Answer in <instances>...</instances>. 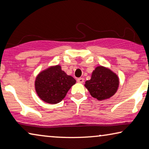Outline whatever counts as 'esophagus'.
Masks as SVG:
<instances>
[{"label": "esophagus", "mask_w": 149, "mask_h": 149, "mask_svg": "<svg viewBox=\"0 0 149 149\" xmlns=\"http://www.w3.org/2000/svg\"><path fill=\"white\" fill-rule=\"evenodd\" d=\"M77 81L78 82V83H80V84H82L84 83V79L82 78V77H79V78H78L77 79Z\"/></svg>", "instance_id": "34e87169"}]
</instances>
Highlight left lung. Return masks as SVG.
Instances as JSON below:
<instances>
[{"label": "left lung", "mask_w": 149, "mask_h": 149, "mask_svg": "<svg viewBox=\"0 0 149 149\" xmlns=\"http://www.w3.org/2000/svg\"><path fill=\"white\" fill-rule=\"evenodd\" d=\"M117 75L109 69L98 66L92 73L91 79L86 81V88L94 98L101 101L110 98L119 87Z\"/></svg>", "instance_id": "obj_1"}]
</instances>
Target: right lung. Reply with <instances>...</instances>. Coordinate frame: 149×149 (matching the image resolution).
<instances>
[{
	"instance_id": "right-lung-1",
	"label": "right lung",
	"mask_w": 149,
	"mask_h": 149,
	"mask_svg": "<svg viewBox=\"0 0 149 149\" xmlns=\"http://www.w3.org/2000/svg\"><path fill=\"white\" fill-rule=\"evenodd\" d=\"M75 82L74 77L68 75L58 65L40 73L35 81V88L42 100L56 104L65 97Z\"/></svg>"
}]
</instances>
